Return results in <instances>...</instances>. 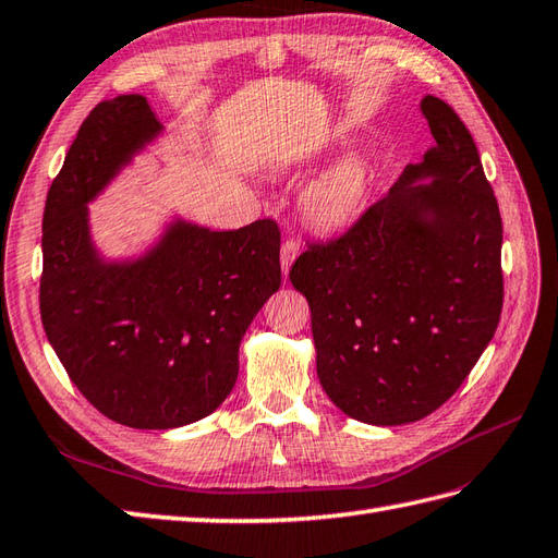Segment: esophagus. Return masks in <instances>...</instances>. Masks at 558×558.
<instances>
[{"label": "esophagus", "instance_id": "obj_1", "mask_svg": "<svg viewBox=\"0 0 558 558\" xmlns=\"http://www.w3.org/2000/svg\"><path fill=\"white\" fill-rule=\"evenodd\" d=\"M295 255H299V243H295L293 239L283 241L281 243V269H283V275H289Z\"/></svg>", "mask_w": 558, "mask_h": 558}]
</instances>
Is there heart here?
Here are the masks:
<instances>
[{"label": "heart", "instance_id": "heart-1", "mask_svg": "<svg viewBox=\"0 0 558 558\" xmlns=\"http://www.w3.org/2000/svg\"><path fill=\"white\" fill-rule=\"evenodd\" d=\"M369 191V167L363 157H349L322 174L305 193V213L315 225L333 229L351 221Z\"/></svg>", "mask_w": 558, "mask_h": 558}]
</instances>
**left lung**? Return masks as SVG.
Masks as SVG:
<instances>
[{
    "label": "left lung",
    "instance_id": "left-lung-1",
    "mask_svg": "<svg viewBox=\"0 0 558 558\" xmlns=\"http://www.w3.org/2000/svg\"><path fill=\"white\" fill-rule=\"evenodd\" d=\"M420 109L437 145L289 271L311 305L322 387L367 425L415 423L447 403L504 305L501 215L473 135L435 95ZM423 175L433 181L415 184Z\"/></svg>",
    "mask_w": 558,
    "mask_h": 558
}]
</instances>
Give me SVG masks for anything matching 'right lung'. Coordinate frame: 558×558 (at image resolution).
<instances>
[{
  "label": "right lung",
  "mask_w": 558,
  "mask_h": 558,
  "mask_svg": "<svg viewBox=\"0 0 558 558\" xmlns=\"http://www.w3.org/2000/svg\"><path fill=\"white\" fill-rule=\"evenodd\" d=\"M157 131L143 95L97 105L43 215L47 339L85 399L135 429H171L213 413L236 384L247 325L281 283L275 219L236 231L177 221L138 263L97 257L85 203Z\"/></svg>",
  "instance_id": "1"
}]
</instances>
